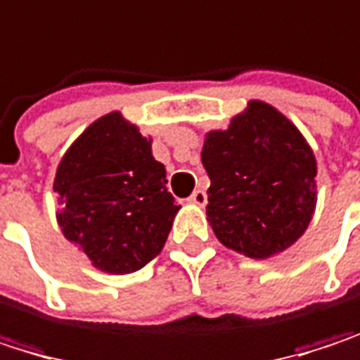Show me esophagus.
I'll return each instance as SVG.
<instances>
[{"label": "esophagus", "mask_w": 360, "mask_h": 360, "mask_svg": "<svg viewBox=\"0 0 360 360\" xmlns=\"http://www.w3.org/2000/svg\"><path fill=\"white\" fill-rule=\"evenodd\" d=\"M188 201L193 202V205H199V207H202L205 202H207V195H205V191H201V188H197L193 195H191V199Z\"/></svg>", "instance_id": "34e87169"}]
</instances>
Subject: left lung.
Returning a JSON list of instances; mask_svg holds the SVG:
<instances>
[{"mask_svg":"<svg viewBox=\"0 0 360 360\" xmlns=\"http://www.w3.org/2000/svg\"><path fill=\"white\" fill-rule=\"evenodd\" d=\"M201 159L211 186L207 221L226 248L269 259L307 232L317 205V161L274 105L250 99L226 130H209Z\"/></svg>","mask_w":360,"mask_h":360,"instance_id":"8db88e82","label":"left lung"}]
</instances>
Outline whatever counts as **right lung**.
<instances>
[{"label": "right lung", "mask_w": 360, "mask_h": 360, "mask_svg": "<svg viewBox=\"0 0 360 360\" xmlns=\"http://www.w3.org/2000/svg\"><path fill=\"white\" fill-rule=\"evenodd\" d=\"M151 143L136 124L110 112L86 126L58 163V226L103 274H132L155 259L180 211Z\"/></svg>", "instance_id": "add662e5"}]
</instances>
